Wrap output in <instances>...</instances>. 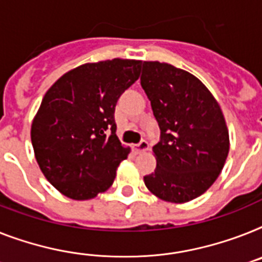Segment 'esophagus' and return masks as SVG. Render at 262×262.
<instances>
[{
	"label": "esophagus",
	"mask_w": 262,
	"mask_h": 262,
	"mask_svg": "<svg viewBox=\"0 0 262 262\" xmlns=\"http://www.w3.org/2000/svg\"><path fill=\"white\" fill-rule=\"evenodd\" d=\"M148 150V142L147 140H142L139 144H136V151L138 152H146Z\"/></svg>",
	"instance_id": "1"
}]
</instances>
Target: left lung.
I'll use <instances>...</instances> for the list:
<instances>
[{"label":"left lung","mask_w":262,"mask_h":262,"mask_svg":"<svg viewBox=\"0 0 262 262\" xmlns=\"http://www.w3.org/2000/svg\"><path fill=\"white\" fill-rule=\"evenodd\" d=\"M140 84L161 128L157 168L144 185L159 200L185 204L218 178L229 154L221 105L198 77L159 61H143Z\"/></svg>","instance_id":"left-lung-1"}]
</instances>
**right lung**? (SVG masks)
<instances>
[{"label": "right lung", "mask_w": 262, "mask_h": 262, "mask_svg": "<svg viewBox=\"0 0 262 262\" xmlns=\"http://www.w3.org/2000/svg\"><path fill=\"white\" fill-rule=\"evenodd\" d=\"M140 68V60L120 57L81 64L44 95L30 139L38 167L62 195L87 201L112 186L131 151L116 136V101L139 79Z\"/></svg>", "instance_id": "1"}]
</instances>
